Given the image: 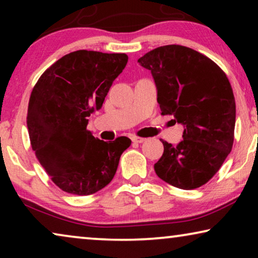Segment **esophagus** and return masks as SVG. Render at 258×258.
<instances>
[{"label":"esophagus","mask_w":258,"mask_h":258,"mask_svg":"<svg viewBox=\"0 0 258 258\" xmlns=\"http://www.w3.org/2000/svg\"><path fill=\"white\" fill-rule=\"evenodd\" d=\"M132 141L135 143H143L144 141H146V139H143V137H139V136H133Z\"/></svg>","instance_id":"1"}]
</instances>
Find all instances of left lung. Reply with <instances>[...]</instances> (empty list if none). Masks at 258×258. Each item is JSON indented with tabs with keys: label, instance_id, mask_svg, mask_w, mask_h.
<instances>
[{
	"label": "left lung",
	"instance_id": "1",
	"mask_svg": "<svg viewBox=\"0 0 258 258\" xmlns=\"http://www.w3.org/2000/svg\"><path fill=\"white\" fill-rule=\"evenodd\" d=\"M137 62L151 72L162 115H172L184 125L177 146L162 141L164 151L155 171L176 188H200L220 170L234 143L230 82L209 57L178 44L158 47Z\"/></svg>",
	"mask_w": 258,
	"mask_h": 258
}]
</instances>
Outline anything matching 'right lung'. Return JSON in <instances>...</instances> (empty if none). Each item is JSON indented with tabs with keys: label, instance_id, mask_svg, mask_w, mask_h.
Wrapping results in <instances>:
<instances>
[{
	"label": "right lung",
	"instance_id": "obj_1",
	"mask_svg": "<svg viewBox=\"0 0 258 258\" xmlns=\"http://www.w3.org/2000/svg\"><path fill=\"white\" fill-rule=\"evenodd\" d=\"M128 62L125 54L77 50L42 74L31 91L27 125L31 148L63 191L86 196L114 178L132 141L95 139L88 118L101 109L112 82Z\"/></svg>",
	"mask_w": 258,
	"mask_h": 258
}]
</instances>
